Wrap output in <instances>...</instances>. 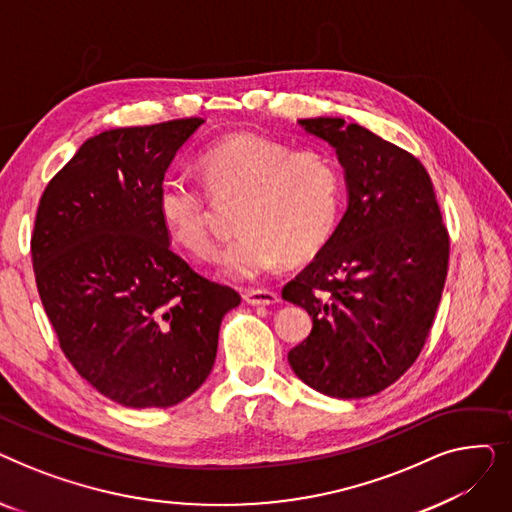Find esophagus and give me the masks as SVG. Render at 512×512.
Returning a JSON list of instances; mask_svg holds the SVG:
<instances>
[{
    "label": "esophagus",
    "instance_id": "obj_1",
    "mask_svg": "<svg viewBox=\"0 0 512 512\" xmlns=\"http://www.w3.org/2000/svg\"><path fill=\"white\" fill-rule=\"evenodd\" d=\"M242 299L251 305H274L278 303V294L267 288H245L242 290Z\"/></svg>",
    "mask_w": 512,
    "mask_h": 512
}]
</instances>
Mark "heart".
Segmentation results:
<instances>
[{
    "label": "heart",
    "mask_w": 512,
    "mask_h": 512,
    "mask_svg": "<svg viewBox=\"0 0 512 512\" xmlns=\"http://www.w3.org/2000/svg\"><path fill=\"white\" fill-rule=\"evenodd\" d=\"M197 168L215 199L240 197V234L220 255L232 278H257L282 257L309 259L336 230L340 176L326 151L290 149L267 134L234 132L207 145ZM157 215L176 245L199 259L211 255L213 201L203 186L168 176L157 188Z\"/></svg>",
    "instance_id": "1"
}]
</instances>
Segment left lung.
<instances>
[{
	"label": "left lung",
	"instance_id": "8db88e82",
	"mask_svg": "<svg viewBox=\"0 0 512 512\" xmlns=\"http://www.w3.org/2000/svg\"><path fill=\"white\" fill-rule=\"evenodd\" d=\"M301 126L336 147L348 209L326 247L282 288L313 317L288 363L317 392L363 398L417 361L442 299L450 236L413 153L342 118Z\"/></svg>",
	"mask_w": 512,
	"mask_h": 512
}]
</instances>
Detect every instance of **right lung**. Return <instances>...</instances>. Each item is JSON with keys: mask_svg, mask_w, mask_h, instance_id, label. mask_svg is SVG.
Returning a JSON list of instances; mask_svg holds the SVG:
<instances>
[{"mask_svg": "<svg viewBox=\"0 0 512 512\" xmlns=\"http://www.w3.org/2000/svg\"><path fill=\"white\" fill-rule=\"evenodd\" d=\"M203 124L182 118L105 130L49 180L31 236L43 309L66 359L132 409L172 407L205 380L240 294L170 247L157 188Z\"/></svg>", "mask_w": 512, "mask_h": 512, "instance_id": "1", "label": "right lung"}]
</instances>
